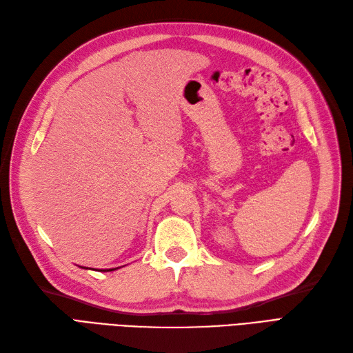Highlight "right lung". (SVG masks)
Wrapping results in <instances>:
<instances>
[{"label":"right lung","instance_id":"add662e5","mask_svg":"<svg viewBox=\"0 0 353 353\" xmlns=\"http://www.w3.org/2000/svg\"><path fill=\"white\" fill-rule=\"evenodd\" d=\"M81 268H83V270H88V268H85V266H81ZM117 268H109V270H95V271H101V272H109V271H116Z\"/></svg>","mask_w":353,"mask_h":353}]
</instances>
